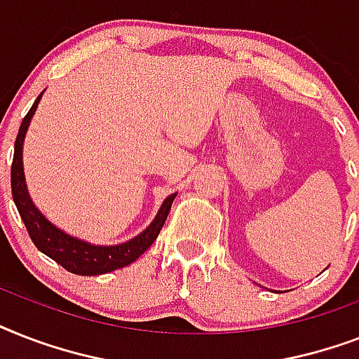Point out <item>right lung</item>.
<instances>
[{
  "instance_id": "right-lung-1",
  "label": "right lung",
  "mask_w": 359,
  "mask_h": 359,
  "mask_svg": "<svg viewBox=\"0 0 359 359\" xmlns=\"http://www.w3.org/2000/svg\"><path fill=\"white\" fill-rule=\"evenodd\" d=\"M41 97L42 95H39L35 104L31 106V109L24 117L22 124H20L18 135H16V141H14L13 165H11L13 199L16 203V208H18L20 218L24 222L25 229L29 233L33 244L44 255L53 259L65 270L78 273V276H98V273H108L114 272V270H119V268L128 266L137 257L143 255L151 248L152 242L156 240V236L160 235V231H162L163 224L168 219V214L171 210V205H173V199L177 194L169 196L163 201L162 208L158 210L154 222L141 235H137L135 238L128 240V242H124V244L119 245H91L83 242V240L69 236L63 231H59L57 227H53L33 207L29 194L25 190L24 168H22V143H24L25 130L29 126V121L33 117V114H35L36 104H39Z\"/></svg>"
}]
</instances>
